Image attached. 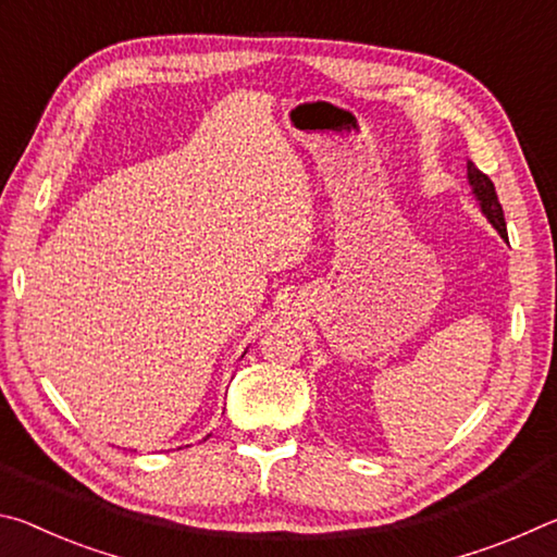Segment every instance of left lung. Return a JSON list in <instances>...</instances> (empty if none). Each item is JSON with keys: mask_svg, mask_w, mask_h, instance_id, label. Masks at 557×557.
I'll return each mask as SVG.
<instances>
[{"mask_svg": "<svg viewBox=\"0 0 557 557\" xmlns=\"http://www.w3.org/2000/svg\"><path fill=\"white\" fill-rule=\"evenodd\" d=\"M467 178H469L471 194H474L479 209H482V213L486 215V221L494 225V228L498 231V235H502L504 240H508L506 221H504V209H502V203H498L494 182L486 174L479 172V169L471 164V162H467Z\"/></svg>", "mask_w": 557, "mask_h": 557, "instance_id": "left-lung-1", "label": "left lung"}]
</instances>
